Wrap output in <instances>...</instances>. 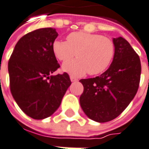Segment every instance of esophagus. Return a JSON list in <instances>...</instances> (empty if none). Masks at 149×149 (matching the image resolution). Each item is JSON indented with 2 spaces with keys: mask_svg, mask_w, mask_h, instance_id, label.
Here are the masks:
<instances>
[{
  "mask_svg": "<svg viewBox=\"0 0 149 149\" xmlns=\"http://www.w3.org/2000/svg\"><path fill=\"white\" fill-rule=\"evenodd\" d=\"M70 80H71V81H72V82L77 81V79L76 77H72V76H70Z\"/></svg>",
  "mask_w": 149,
  "mask_h": 149,
  "instance_id": "1",
  "label": "esophagus"
}]
</instances>
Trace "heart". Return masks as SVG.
<instances>
[{
    "label": "heart",
    "mask_w": 149,
    "mask_h": 149,
    "mask_svg": "<svg viewBox=\"0 0 149 149\" xmlns=\"http://www.w3.org/2000/svg\"><path fill=\"white\" fill-rule=\"evenodd\" d=\"M53 50L61 62H68L76 55L78 58L64 63L62 69L75 77H81L86 72L97 75L105 72L114 58L115 44L105 36L74 32L67 37V42L54 41Z\"/></svg>",
    "instance_id": "heart-1"
}]
</instances>
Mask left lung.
I'll return each instance as SVG.
<instances>
[{"label":"left lung","instance_id":"left-lung-1","mask_svg":"<svg viewBox=\"0 0 149 149\" xmlns=\"http://www.w3.org/2000/svg\"><path fill=\"white\" fill-rule=\"evenodd\" d=\"M115 55L109 68L93 78L80 80L84 91L80 105L92 120H112L125 110L139 88L141 63L139 55L122 37L114 38Z\"/></svg>","mask_w":149,"mask_h":149}]
</instances>
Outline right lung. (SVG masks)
I'll use <instances>...</instances> for the list:
<instances>
[{"label": "right lung", "instance_id": "right-lung-1", "mask_svg": "<svg viewBox=\"0 0 149 149\" xmlns=\"http://www.w3.org/2000/svg\"><path fill=\"white\" fill-rule=\"evenodd\" d=\"M58 35L53 28L39 29L24 35L8 63L12 96L34 120L52 116L72 83L66 72L52 75L59 68L53 50Z\"/></svg>", "mask_w": 149, "mask_h": 149}]
</instances>
